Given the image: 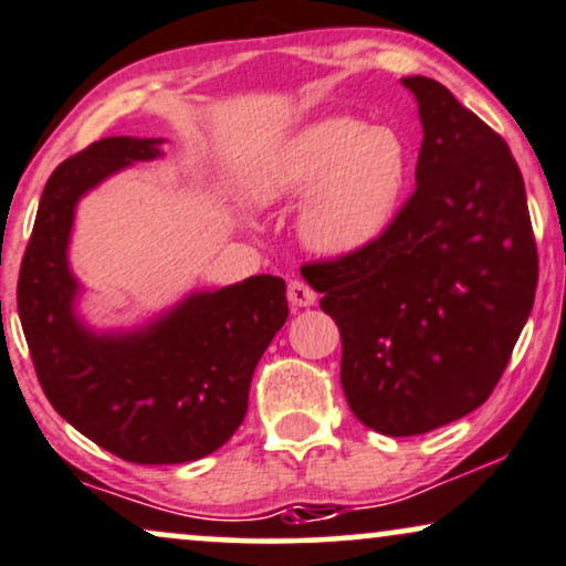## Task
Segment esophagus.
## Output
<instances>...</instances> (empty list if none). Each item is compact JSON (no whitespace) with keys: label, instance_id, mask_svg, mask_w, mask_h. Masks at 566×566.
Segmentation results:
<instances>
[{"label":"esophagus","instance_id":"34e87169","mask_svg":"<svg viewBox=\"0 0 566 566\" xmlns=\"http://www.w3.org/2000/svg\"><path fill=\"white\" fill-rule=\"evenodd\" d=\"M287 301L292 308H308V305L316 303V292H313L303 279H290Z\"/></svg>","mask_w":566,"mask_h":566}]
</instances>
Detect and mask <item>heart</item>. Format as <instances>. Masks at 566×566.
<instances>
[{
  "instance_id": "1",
  "label": "heart",
  "mask_w": 566,
  "mask_h": 566,
  "mask_svg": "<svg viewBox=\"0 0 566 566\" xmlns=\"http://www.w3.org/2000/svg\"><path fill=\"white\" fill-rule=\"evenodd\" d=\"M411 176V147L390 126L326 118L265 160L255 197L265 206L305 197L301 237L326 255H348L390 229Z\"/></svg>"
}]
</instances>
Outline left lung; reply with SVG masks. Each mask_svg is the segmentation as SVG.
Returning <instances> with one entry per match:
<instances>
[{
    "instance_id": "obj_1",
    "label": "left lung",
    "mask_w": 566,
    "mask_h": 566,
    "mask_svg": "<svg viewBox=\"0 0 566 566\" xmlns=\"http://www.w3.org/2000/svg\"><path fill=\"white\" fill-rule=\"evenodd\" d=\"M424 126L417 189L377 242L303 263L343 337V382L369 430L411 438L480 408L533 311L537 248L522 171L438 81L403 78Z\"/></svg>"
}]
</instances>
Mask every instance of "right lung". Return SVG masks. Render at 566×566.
<instances>
[{
    "label": "right lung",
    "instance_id": "right-lung-1",
    "mask_svg": "<svg viewBox=\"0 0 566 566\" xmlns=\"http://www.w3.org/2000/svg\"><path fill=\"white\" fill-rule=\"evenodd\" d=\"M155 155V139L107 136L54 168L20 263L18 313L60 417L132 464H184L242 424L250 379L290 308L284 279L261 274L187 297L136 335H92L78 324L65 261L73 208L105 176Z\"/></svg>",
    "mask_w": 566,
    "mask_h": 566
}]
</instances>
